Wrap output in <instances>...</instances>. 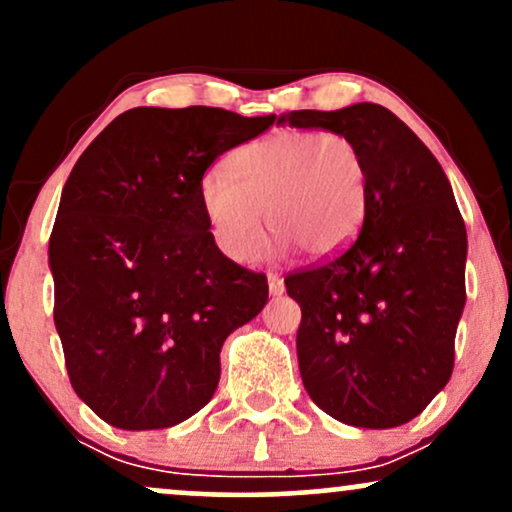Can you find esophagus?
I'll list each match as a JSON object with an SVG mask.
<instances>
[{
	"mask_svg": "<svg viewBox=\"0 0 512 512\" xmlns=\"http://www.w3.org/2000/svg\"><path fill=\"white\" fill-rule=\"evenodd\" d=\"M267 284H269V293H272V296H281V293H284V279H281L279 274H269L267 276Z\"/></svg>",
	"mask_w": 512,
	"mask_h": 512,
	"instance_id": "esophagus-1",
	"label": "esophagus"
}]
</instances>
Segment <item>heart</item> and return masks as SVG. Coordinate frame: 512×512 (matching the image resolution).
Returning a JSON list of instances; mask_svg holds the SVG:
<instances>
[{"mask_svg":"<svg viewBox=\"0 0 512 512\" xmlns=\"http://www.w3.org/2000/svg\"><path fill=\"white\" fill-rule=\"evenodd\" d=\"M197 199L216 248L252 262L264 245V214L286 245L332 257L358 236L368 204V166L342 132L281 129L243 144L202 173Z\"/></svg>","mask_w":512,"mask_h":512,"instance_id":"obj_1","label":"heart"}]
</instances>
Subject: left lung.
Instances as JSON below:
<instances>
[{
	"label": "left lung",
	"instance_id": "obj_1",
	"mask_svg": "<svg viewBox=\"0 0 512 512\" xmlns=\"http://www.w3.org/2000/svg\"><path fill=\"white\" fill-rule=\"evenodd\" d=\"M279 122L354 139L368 166L361 233L284 279L301 305L298 368L313 402L358 428H395L448 385L462 317L467 228L436 156L375 103Z\"/></svg>",
	"mask_w": 512,
	"mask_h": 512
}]
</instances>
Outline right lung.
Segmentation results:
<instances>
[{
    "label": "right lung",
    "instance_id": "obj_1",
    "mask_svg": "<svg viewBox=\"0 0 512 512\" xmlns=\"http://www.w3.org/2000/svg\"><path fill=\"white\" fill-rule=\"evenodd\" d=\"M276 115L132 108L88 144L50 236L69 383L125 431L180 424L214 397L221 346L264 308L267 276L216 248L202 173Z\"/></svg>",
    "mask_w": 512,
    "mask_h": 512
}]
</instances>
